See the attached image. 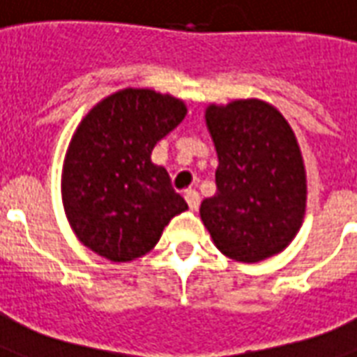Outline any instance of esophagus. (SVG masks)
<instances>
[{
    "instance_id": "1",
    "label": "esophagus",
    "mask_w": 357,
    "mask_h": 357,
    "mask_svg": "<svg viewBox=\"0 0 357 357\" xmlns=\"http://www.w3.org/2000/svg\"><path fill=\"white\" fill-rule=\"evenodd\" d=\"M183 197H185L189 208H191L192 212H195V210H197V208H199V204H200V195H199V192L195 191V189H185V191H183Z\"/></svg>"
}]
</instances>
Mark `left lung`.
<instances>
[{"label": "left lung", "mask_w": 357, "mask_h": 357, "mask_svg": "<svg viewBox=\"0 0 357 357\" xmlns=\"http://www.w3.org/2000/svg\"><path fill=\"white\" fill-rule=\"evenodd\" d=\"M204 119L219 160L218 191L200 204L213 244L240 263L278 255L306 212V170L295 132L257 98L210 104Z\"/></svg>", "instance_id": "8db88e82"}]
</instances>
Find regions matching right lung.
Here are the masks:
<instances>
[{
	"mask_svg": "<svg viewBox=\"0 0 357 357\" xmlns=\"http://www.w3.org/2000/svg\"><path fill=\"white\" fill-rule=\"evenodd\" d=\"M185 115L183 100L132 86L84 115L62 166V204L81 244L113 263L134 261L185 212L168 172L151 162L153 147Z\"/></svg>",
	"mask_w": 357,
	"mask_h": 357,
	"instance_id": "right-lung-1",
	"label": "right lung"
}]
</instances>
